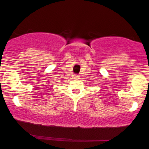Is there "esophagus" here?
<instances>
[{"instance_id": "34e87169", "label": "esophagus", "mask_w": 149, "mask_h": 149, "mask_svg": "<svg viewBox=\"0 0 149 149\" xmlns=\"http://www.w3.org/2000/svg\"><path fill=\"white\" fill-rule=\"evenodd\" d=\"M74 76H75V77H74V78H76V79H78V78H80L79 75H75Z\"/></svg>"}]
</instances>
